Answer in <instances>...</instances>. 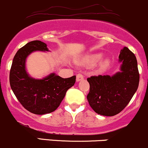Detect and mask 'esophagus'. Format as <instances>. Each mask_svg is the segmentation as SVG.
<instances>
[{
  "instance_id": "34e87169",
  "label": "esophagus",
  "mask_w": 148,
  "mask_h": 148,
  "mask_svg": "<svg viewBox=\"0 0 148 148\" xmlns=\"http://www.w3.org/2000/svg\"><path fill=\"white\" fill-rule=\"evenodd\" d=\"M84 79V76L82 74H78L77 75V82H80L82 80Z\"/></svg>"
}]
</instances>
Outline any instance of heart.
<instances>
[{"mask_svg":"<svg viewBox=\"0 0 148 148\" xmlns=\"http://www.w3.org/2000/svg\"><path fill=\"white\" fill-rule=\"evenodd\" d=\"M102 58V53H94V54H91L88 56L86 59L84 60V64L87 66H93L96 64L98 62L101 60ZM110 64V61L108 59H104L101 62L100 66L101 68H105Z\"/></svg>","mask_w":148,"mask_h":148,"instance_id":"obj_1","label":"heart"}]
</instances>
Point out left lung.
Returning <instances> with one entry per match:
<instances>
[{
	"label": "left lung",
	"mask_w": 148,
	"mask_h": 148,
	"mask_svg": "<svg viewBox=\"0 0 148 148\" xmlns=\"http://www.w3.org/2000/svg\"><path fill=\"white\" fill-rule=\"evenodd\" d=\"M120 71L113 76H92L87 78V100L97 114L114 116L125 109L138 88L140 74L135 54L124 47L119 55Z\"/></svg>",
	"instance_id": "left-lung-1"
}]
</instances>
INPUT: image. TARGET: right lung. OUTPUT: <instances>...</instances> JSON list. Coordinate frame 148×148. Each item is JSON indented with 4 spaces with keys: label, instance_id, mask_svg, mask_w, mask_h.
Masks as SVG:
<instances>
[{
    "label": "right lung",
    "instance_id": "obj_1",
    "mask_svg": "<svg viewBox=\"0 0 148 148\" xmlns=\"http://www.w3.org/2000/svg\"><path fill=\"white\" fill-rule=\"evenodd\" d=\"M35 51H49V49L45 43L33 41L18 51L10 68V84L26 110L36 114H45L55 111L60 105L66 91L74 86L76 76L64 79L51 73L42 79L31 77L26 71V60Z\"/></svg>",
    "mask_w": 148,
    "mask_h": 148
}]
</instances>
